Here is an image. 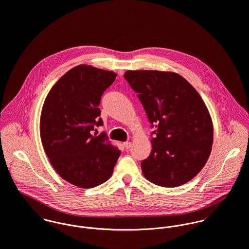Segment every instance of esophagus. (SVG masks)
Returning a JSON list of instances; mask_svg holds the SVG:
<instances>
[{
    "instance_id": "obj_1",
    "label": "esophagus",
    "mask_w": 249,
    "mask_h": 249,
    "mask_svg": "<svg viewBox=\"0 0 249 249\" xmlns=\"http://www.w3.org/2000/svg\"><path fill=\"white\" fill-rule=\"evenodd\" d=\"M123 145H124V147H125L126 149H130V148L132 147V143H131V142H129V141L124 142V143H123Z\"/></svg>"
}]
</instances>
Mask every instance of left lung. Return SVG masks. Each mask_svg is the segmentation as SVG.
Masks as SVG:
<instances>
[{"label": "left lung", "mask_w": 249, "mask_h": 249, "mask_svg": "<svg viewBox=\"0 0 249 249\" xmlns=\"http://www.w3.org/2000/svg\"><path fill=\"white\" fill-rule=\"evenodd\" d=\"M124 78L138 92L156 129L152 152L141 161L143 176L162 187L188 182L204 167L212 150L213 122L202 98L173 71H127Z\"/></svg>", "instance_id": "left-lung-1"}]
</instances>
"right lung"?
<instances>
[{"mask_svg": "<svg viewBox=\"0 0 249 249\" xmlns=\"http://www.w3.org/2000/svg\"><path fill=\"white\" fill-rule=\"evenodd\" d=\"M116 73L88 65L67 71L48 93L40 117L44 150L56 173L80 188L100 185L111 178L120 151L101 126L99 104Z\"/></svg>", "mask_w": 249, "mask_h": 249, "instance_id": "add662e5", "label": "right lung"}]
</instances>
